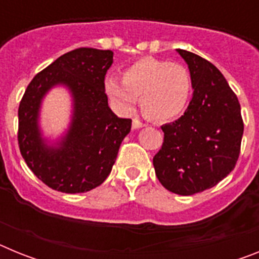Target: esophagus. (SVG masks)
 <instances>
[{"mask_svg": "<svg viewBox=\"0 0 259 259\" xmlns=\"http://www.w3.org/2000/svg\"><path fill=\"white\" fill-rule=\"evenodd\" d=\"M144 125H145V124H144V123H141L139 119H134V120H132V128H134V130H139V128H143Z\"/></svg>", "mask_w": 259, "mask_h": 259, "instance_id": "1", "label": "esophagus"}]
</instances>
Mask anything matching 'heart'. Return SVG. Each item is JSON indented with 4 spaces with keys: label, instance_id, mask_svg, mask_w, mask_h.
I'll use <instances>...</instances> for the list:
<instances>
[{
    "label": "heart",
    "instance_id": "1",
    "mask_svg": "<svg viewBox=\"0 0 259 259\" xmlns=\"http://www.w3.org/2000/svg\"><path fill=\"white\" fill-rule=\"evenodd\" d=\"M105 92L122 113H131L139 98L143 113L157 122L175 119L192 95V77L180 63L146 57L128 66L122 81L106 77Z\"/></svg>",
    "mask_w": 259,
    "mask_h": 259
}]
</instances>
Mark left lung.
Wrapping results in <instances>:
<instances>
[{
  "label": "left lung",
  "instance_id": "obj_1",
  "mask_svg": "<svg viewBox=\"0 0 259 259\" xmlns=\"http://www.w3.org/2000/svg\"><path fill=\"white\" fill-rule=\"evenodd\" d=\"M176 52L188 65L193 96L184 115L161 127L163 144L153 164L167 191L191 196L235 168L244 123L239 100L221 71L194 53Z\"/></svg>",
  "mask_w": 259,
  "mask_h": 259
}]
</instances>
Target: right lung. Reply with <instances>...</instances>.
<instances>
[{
  "instance_id": "obj_1",
  "label": "right lung",
  "mask_w": 259,
  "mask_h": 259,
  "mask_svg": "<svg viewBox=\"0 0 259 259\" xmlns=\"http://www.w3.org/2000/svg\"><path fill=\"white\" fill-rule=\"evenodd\" d=\"M113 56L93 48L71 50L27 87L18 110V144L27 166L52 189L83 193L101 185L131 131V119L118 118L107 104L105 75ZM58 85L73 97V115L65 135L50 143L42 137L38 118L45 95Z\"/></svg>"
}]
</instances>
